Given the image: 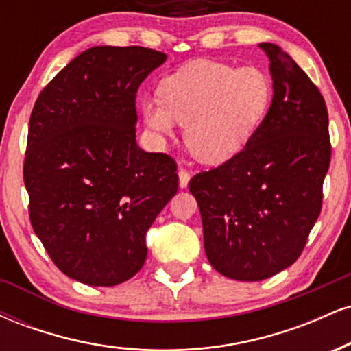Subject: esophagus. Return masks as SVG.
<instances>
[{"label": "esophagus", "instance_id": "34e87169", "mask_svg": "<svg viewBox=\"0 0 351 351\" xmlns=\"http://www.w3.org/2000/svg\"><path fill=\"white\" fill-rule=\"evenodd\" d=\"M178 178H180V188H186L188 183H189V178H191V175H189V171L184 170V168H180Z\"/></svg>", "mask_w": 351, "mask_h": 351}]
</instances>
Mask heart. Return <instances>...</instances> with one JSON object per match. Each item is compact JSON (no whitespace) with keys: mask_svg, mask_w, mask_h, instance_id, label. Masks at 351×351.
<instances>
[{"mask_svg":"<svg viewBox=\"0 0 351 351\" xmlns=\"http://www.w3.org/2000/svg\"><path fill=\"white\" fill-rule=\"evenodd\" d=\"M160 99L142 106L147 127L158 136L186 125L188 148L203 163L219 165L237 155L264 122L272 100L267 74L254 66L193 60L167 75Z\"/></svg>","mask_w":351,"mask_h":351,"instance_id":"obj_1","label":"heart"}]
</instances>
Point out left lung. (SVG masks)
I'll return each mask as SVG.
<instances>
[{
  "instance_id": "obj_1",
  "label": "left lung",
  "mask_w": 351,
  "mask_h": 351,
  "mask_svg": "<svg viewBox=\"0 0 351 351\" xmlns=\"http://www.w3.org/2000/svg\"><path fill=\"white\" fill-rule=\"evenodd\" d=\"M259 47L271 60L274 88L264 122L237 155L188 184L209 264L245 282L276 276L299 259L322 211L332 155L320 90L279 46Z\"/></svg>"
}]
</instances>
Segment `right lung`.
Instances as JSON below:
<instances>
[{
  "label": "right lung",
  "instance_id": "right-lung-1",
  "mask_svg": "<svg viewBox=\"0 0 351 351\" xmlns=\"http://www.w3.org/2000/svg\"><path fill=\"white\" fill-rule=\"evenodd\" d=\"M167 60L148 47L95 46L43 88L29 119V219L71 279L112 287L147 259L145 236L178 191L176 163L136 145L140 84Z\"/></svg>",
  "mask_w": 351,
  "mask_h": 351
}]
</instances>
